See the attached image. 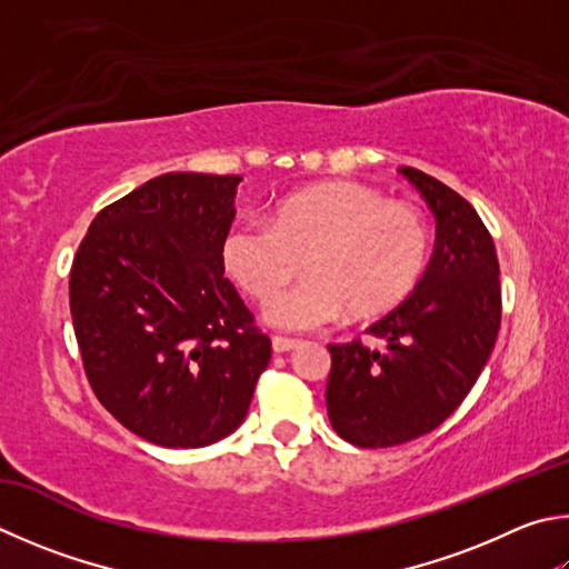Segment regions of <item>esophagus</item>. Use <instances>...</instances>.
Segmentation results:
<instances>
[{"mask_svg":"<svg viewBox=\"0 0 569 569\" xmlns=\"http://www.w3.org/2000/svg\"><path fill=\"white\" fill-rule=\"evenodd\" d=\"M273 350L276 353H288V350H293L298 346L296 338H283V336H273Z\"/></svg>","mask_w":569,"mask_h":569,"instance_id":"34e87169","label":"esophagus"}]
</instances>
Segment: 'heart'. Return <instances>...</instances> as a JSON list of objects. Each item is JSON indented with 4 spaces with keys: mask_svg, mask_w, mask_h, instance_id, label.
Wrapping results in <instances>:
<instances>
[{
    "mask_svg": "<svg viewBox=\"0 0 569 569\" xmlns=\"http://www.w3.org/2000/svg\"><path fill=\"white\" fill-rule=\"evenodd\" d=\"M430 231L416 206L356 181H328L288 196L268 221H236L223 239V266L256 301H268L300 270L309 278L266 308L291 330L398 306L426 271Z\"/></svg>",
    "mask_w": 569,
    "mask_h": 569,
    "instance_id": "b5f03b06",
    "label": "heart"
}]
</instances>
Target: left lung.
Segmentation results:
<instances>
[{"mask_svg": "<svg viewBox=\"0 0 569 569\" xmlns=\"http://www.w3.org/2000/svg\"><path fill=\"white\" fill-rule=\"evenodd\" d=\"M436 213V251L406 301L373 326L386 350L330 343V426L358 448H392L436 430L468 396L495 348L500 263L478 211L438 179L398 169Z\"/></svg>", "mask_w": 569, "mask_h": 569, "instance_id": "1", "label": "left lung"}]
</instances>
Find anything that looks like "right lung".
Masks as SVG:
<instances>
[{
  "label": "right lung",
  "instance_id": "obj_1",
  "mask_svg": "<svg viewBox=\"0 0 569 569\" xmlns=\"http://www.w3.org/2000/svg\"><path fill=\"white\" fill-rule=\"evenodd\" d=\"M241 177L173 171L104 206L69 308L91 390L133 436L203 448L241 426L271 338L223 276Z\"/></svg>",
  "mask_w": 569,
  "mask_h": 569
}]
</instances>
